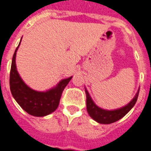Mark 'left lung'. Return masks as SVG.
<instances>
[{
	"instance_id": "obj_1",
	"label": "left lung",
	"mask_w": 151,
	"mask_h": 151,
	"mask_svg": "<svg viewBox=\"0 0 151 151\" xmlns=\"http://www.w3.org/2000/svg\"><path fill=\"white\" fill-rule=\"evenodd\" d=\"M84 88L86 96V111L88 112L89 115L96 122L99 123V124H107L115 122L119 119H121L133 108L136 102H137V97H138L140 87L137 90L135 96L128 104L121 107V108L111 110L105 109L98 106L90 96L88 90H86V86Z\"/></svg>"
}]
</instances>
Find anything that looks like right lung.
<instances>
[{
    "instance_id": "add662e5",
    "label": "right lung",
    "mask_w": 151,
    "mask_h": 151,
    "mask_svg": "<svg viewBox=\"0 0 151 151\" xmlns=\"http://www.w3.org/2000/svg\"><path fill=\"white\" fill-rule=\"evenodd\" d=\"M19 45L16 48L11 64L10 74V88L13 97L20 107L28 114L36 117H44L57 109L61 94L72 77L62 79L46 91H37L30 88L18 73L16 65V56Z\"/></svg>"
}]
</instances>
